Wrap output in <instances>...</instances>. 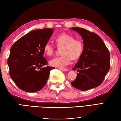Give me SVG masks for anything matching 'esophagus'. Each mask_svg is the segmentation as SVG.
I'll use <instances>...</instances> for the list:
<instances>
[{
    "label": "esophagus",
    "mask_w": 121,
    "mask_h": 121,
    "mask_svg": "<svg viewBox=\"0 0 121 121\" xmlns=\"http://www.w3.org/2000/svg\"><path fill=\"white\" fill-rule=\"evenodd\" d=\"M61 70H62V71H68V69H67V68H59Z\"/></svg>",
    "instance_id": "1"
}]
</instances>
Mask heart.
I'll return each instance as SVG.
<instances>
[{"label":"heart","mask_w":121,"mask_h":121,"mask_svg":"<svg viewBox=\"0 0 121 121\" xmlns=\"http://www.w3.org/2000/svg\"><path fill=\"white\" fill-rule=\"evenodd\" d=\"M57 46L62 48L61 53L62 55L55 57L50 61L51 66L62 68L70 64L72 59L76 60L81 56L84 49V44L82 40L75 39L72 35L67 33H61L55 38ZM45 53L48 56L54 53L55 47L50 42L45 43L43 47Z\"/></svg>","instance_id":"heart-1"}]
</instances>
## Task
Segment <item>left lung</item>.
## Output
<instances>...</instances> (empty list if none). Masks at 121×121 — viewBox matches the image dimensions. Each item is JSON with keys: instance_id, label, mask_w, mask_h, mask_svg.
Masks as SVG:
<instances>
[{"instance_id": "1", "label": "left lung", "mask_w": 121, "mask_h": 121, "mask_svg": "<svg viewBox=\"0 0 121 121\" xmlns=\"http://www.w3.org/2000/svg\"><path fill=\"white\" fill-rule=\"evenodd\" d=\"M70 29L81 35L84 44L83 53L73 68V70H77L78 73L76 78L70 82L71 85L81 91L98 87L110 69L109 49L97 34L82 28Z\"/></svg>"}]
</instances>
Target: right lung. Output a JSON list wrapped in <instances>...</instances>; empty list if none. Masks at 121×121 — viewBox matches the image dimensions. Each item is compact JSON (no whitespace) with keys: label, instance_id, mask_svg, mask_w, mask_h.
Returning a JSON list of instances; mask_svg holds the SVG:
<instances>
[{"label":"right lung","instance_id":"obj_1","mask_svg":"<svg viewBox=\"0 0 121 121\" xmlns=\"http://www.w3.org/2000/svg\"><path fill=\"white\" fill-rule=\"evenodd\" d=\"M54 30H33L22 36L11 47L7 60L11 78L19 88L34 93L43 89L53 67L43 66L48 62L43 47Z\"/></svg>","mask_w":121,"mask_h":121}]
</instances>
